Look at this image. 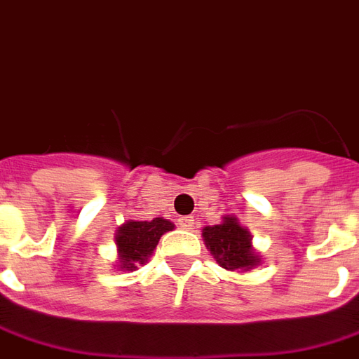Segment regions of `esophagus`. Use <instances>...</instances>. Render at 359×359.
Masks as SVG:
<instances>
[{"label": "esophagus", "mask_w": 359, "mask_h": 359, "mask_svg": "<svg viewBox=\"0 0 359 359\" xmlns=\"http://www.w3.org/2000/svg\"><path fill=\"white\" fill-rule=\"evenodd\" d=\"M179 226L184 230H191L195 226V219L191 215H184V217H180L179 219Z\"/></svg>", "instance_id": "1"}]
</instances>
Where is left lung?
Here are the masks:
<instances>
[{
  "label": "left lung",
  "instance_id": "8db88e82",
  "mask_svg": "<svg viewBox=\"0 0 359 359\" xmlns=\"http://www.w3.org/2000/svg\"><path fill=\"white\" fill-rule=\"evenodd\" d=\"M203 238L215 262L225 269L247 271L260 262L250 249L249 232L234 217H225L221 225L205 226Z\"/></svg>",
  "mask_w": 359,
  "mask_h": 359
}]
</instances>
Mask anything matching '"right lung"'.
<instances>
[{
  "label": "right lung",
  "instance_id": "1",
  "mask_svg": "<svg viewBox=\"0 0 359 359\" xmlns=\"http://www.w3.org/2000/svg\"><path fill=\"white\" fill-rule=\"evenodd\" d=\"M168 230H173V223L162 217H154L153 221H129L119 226L116 241L121 269L134 271L140 264H145Z\"/></svg>",
  "mask_w": 359,
  "mask_h": 359
}]
</instances>
